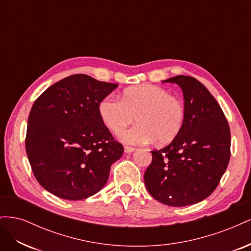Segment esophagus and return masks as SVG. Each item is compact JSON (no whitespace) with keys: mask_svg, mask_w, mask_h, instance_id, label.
<instances>
[{"mask_svg":"<svg viewBox=\"0 0 251 251\" xmlns=\"http://www.w3.org/2000/svg\"><path fill=\"white\" fill-rule=\"evenodd\" d=\"M136 149L133 148V147H125V153H132V151H134Z\"/></svg>","mask_w":251,"mask_h":251,"instance_id":"obj_1","label":"esophagus"}]
</instances>
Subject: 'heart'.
<instances>
[{"mask_svg": "<svg viewBox=\"0 0 251 251\" xmlns=\"http://www.w3.org/2000/svg\"><path fill=\"white\" fill-rule=\"evenodd\" d=\"M100 115L110 131L118 134L136 119L138 125L120 135L130 144L157 141L170 143L178 137L184 126L185 104L168 90L154 85L126 89L123 98L105 96L98 105Z\"/></svg>", "mask_w": 251, "mask_h": 251, "instance_id": "1", "label": "heart"}]
</instances>
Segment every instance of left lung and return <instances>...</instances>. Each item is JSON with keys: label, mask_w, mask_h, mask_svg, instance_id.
I'll use <instances>...</instances> for the list:
<instances>
[{"label": "left lung", "mask_w": 251, "mask_h": 251, "mask_svg": "<svg viewBox=\"0 0 251 251\" xmlns=\"http://www.w3.org/2000/svg\"><path fill=\"white\" fill-rule=\"evenodd\" d=\"M186 110L181 133L168 147L151 151V163L144 173L151 196L170 206L198 203L212 194L230 159V130L224 113L203 83L177 75Z\"/></svg>", "instance_id": "8db88e82"}]
</instances>
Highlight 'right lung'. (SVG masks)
<instances>
[{
  "label": "right lung",
  "instance_id": "1",
  "mask_svg": "<svg viewBox=\"0 0 251 251\" xmlns=\"http://www.w3.org/2000/svg\"><path fill=\"white\" fill-rule=\"evenodd\" d=\"M116 83L86 74L55 82L34 101L28 117L26 153L37 182L66 200H82L105 185L123 156L98 105Z\"/></svg>",
  "mask_w": 251,
  "mask_h": 251
}]
</instances>
